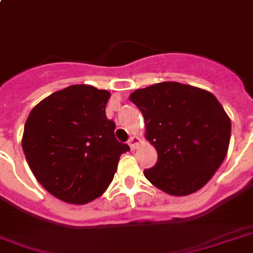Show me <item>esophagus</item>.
<instances>
[{"label":"esophagus","mask_w":253,"mask_h":253,"mask_svg":"<svg viewBox=\"0 0 253 253\" xmlns=\"http://www.w3.org/2000/svg\"><path fill=\"white\" fill-rule=\"evenodd\" d=\"M140 143H141V140L137 136H131L130 140H128V145H130L131 150L137 149V146L140 145Z\"/></svg>","instance_id":"1"}]
</instances>
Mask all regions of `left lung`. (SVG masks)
<instances>
[{
  "label": "left lung",
  "mask_w": 253,
  "mask_h": 253,
  "mask_svg": "<svg viewBox=\"0 0 253 253\" xmlns=\"http://www.w3.org/2000/svg\"><path fill=\"white\" fill-rule=\"evenodd\" d=\"M130 100L143 113L145 139L157 150L156 166L144 175L175 197L195 193L226 157L231 122L213 94L179 82L135 90Z\"/></svg>",
  "instance_id": "obj_1"
}]
</instances>
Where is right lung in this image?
Returning <instances> with one entry per match:
<instances>
[{
  "instance_id": "obj_1",
  "label": "right lung",
  "mask_w": 253,
  "mask_h": 253,
  "mask_svg": "<svg viewBox=\"0 0 253 253\" xmlns=\"http://www.w3.org/2000/svg\"><path fill=\"white\" fill-rule=\"evenodd\" d=\"M107 90L72 84L31 110L22 146L29 169L50 194L63 202L86 205L108 189L122 153L116 125L105 116Z\"/></svg>"
}]
</instances>
